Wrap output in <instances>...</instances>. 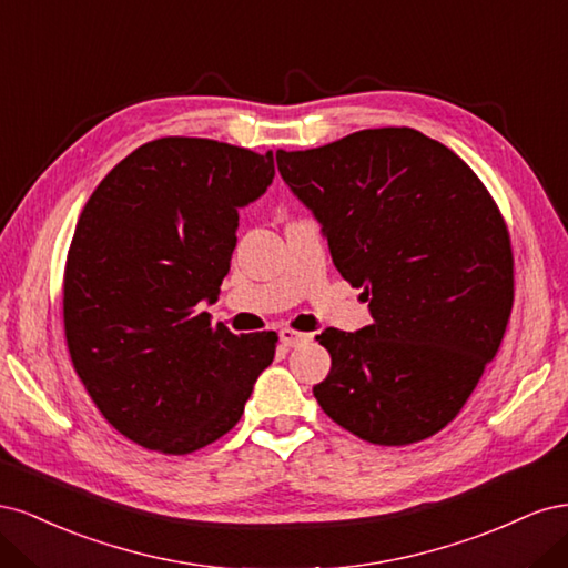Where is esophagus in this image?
<instances>
[{
    "label": "esophagus",
    "mask_w": 568,
    "mask_h": 568,
    "mask_svg": "<svg viewBox=\"0 0 568 568\" xmlns=\"http://www.w3.org/2000/svg\"><path fill=\"white\" fill-rule=\"evenodd\" d=\"M313 338V334H305V332H296V329H282L280 332V341L284 348H296V346H303V343H307Z\"/></svg>",
    "instance_id": "esophagus-1"
}]
</instances>
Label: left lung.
Instances as JSON below:
<instances>
[{
  "mask_svg": "<svg viewBox=\"0 0 568 568\" xmlns=\"http://www.w3.org/2000/svg\"><path fill=\"white\" fill-rule=\"evenodd\" d=\"M277 168L322 225L341 277L363 286L372 324L329 326L313 388L338 426L374 445L438 434L500 348L514 257L488 189L455 151L412 128L359 130Z\"/></svg>",
  "mask_w": 568,
  "mask_h": 568,
  "instance_id": "obj_1",
  "label": "left lung"
}]
</instances>
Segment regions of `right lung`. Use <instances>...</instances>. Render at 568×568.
I'll use <instances>...</instances> for the list:
<instances>
[{
    "label": "right lung",
    "instance_id": "obj_1",
    "mask_svg": "<svg viewBox=\"0 0 568 568\" xmlns=\"http://www.w3.org/2000/svg\"><path fill=\"white\" fill-rule=\"evenodd\" d=\"M274 178L272 151L199 136L134 149L84 203L63 274L65 343L115 432L189 455L242 419L277 334L211 324L239 209Z\"/></svg>",
    "mask_w": 568,
    "mask_h": 568
}]
</instances>
